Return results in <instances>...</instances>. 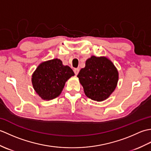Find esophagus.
<instances>
[{
    "instance_id": "esophagus-1",
    "label": "esophagus",
    "mask_w": 151,
    "mask_h": 151,
    "mask_svg": "<svg viewBox=\"0 0 151 151\" xmlns=\"http://www.w3.org/2000/svg\"><path fill=\"white\" fill-rule=\"evenodd\" d=\"M79 69L78 68H75V69H74V73H75V75H77L78 74V73H79Z\"/></svg>"
}]
</instances>
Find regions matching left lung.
I'll return each mask as SVG.
<instances>
[{"label": "left lung", "mask_w": 151, "mask_h": 151, "mask_svg": "<svg viewBox=\"0 0 151 151\" xmlns=\"http://www.w3.org/2000/svg\"><path fill=\"white\" fill-rule=\"evenodd\" d=\"M77 77L88 97L102 101L116 88L118 72L113 63L106 58L93 56L86 60L85 67L80 70Z\"/></svg>", "instance_id": "left-lung-1"}]
</instances>
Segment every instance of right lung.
I'll return each mask as SVG.
<instances>
[{
    "mask_svg": "<svg viewBox=\"0 0 151 151\" xmlns=\"http://www.w3.org/2000/svg\"><path fill=\"white\" fill-rule=\"evenodd\" d=\"M75 75L69 66L63 65L58 59L43 62L37 67L32 78L33 87L44 100H51L59 96L65 82Z\"/></svg>",
    "mask_w": 151,
    "mask_h": 151,
    "instance_id": "right-lung-1",
    "label": "right lung"
}]
</instances>
